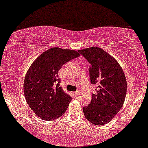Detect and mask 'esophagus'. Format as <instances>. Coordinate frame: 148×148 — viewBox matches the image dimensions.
Here are the masks:
<instances>
[{
    "label": "esophagus",
    "instance_id": "obj_1",
    "mask_svg": "<svg viewBox=\"0 0 148 148\" xmlns=\"http://www.w3.org/2000/svg\"><path fill=\"white\" fill-rule=\"evenodd\" d=\"M73 94L75 96H77L78 95V94H79V92H78V91H75V92H73Z\"/></svg>",
    "mask_w": 148,
    "mask_h": 148
}]
</instances>
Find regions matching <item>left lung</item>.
I'll list each match as a JSON object with an SVG mask.
<instances>
[{"mask_svg":"<svg viewBox=\"0 0 148 148\" xmlns=\"http://www.w3.org/2000/svg\"><path fill=\"white\" fill-rule=\"evenodd\" d=\"M78 52L90 63V83L97 86L90 103L83 107L84 114L92 124H106L124 103L127 90L124 73L117 61L99 47H92Z\"/></svg>","mask_w":148,"mask_h":148,"instance_id":"1","label":"left lung"}]
</instances>
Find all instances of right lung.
I'll list each match as a JSON object with an SVG mask.
<instances>
[{
    "mask_svg": "<svg viewBox=\"0 0 148 148\" xmlns=\"http://www.w3.org/2000/svg\"><path fill=\"white\" fill-rule=\"evenodd\" d=\"M76 51L54 47L33 62L24 81V94L30 108L42 119L55 120L66 112L72 99L60 86L58 71L79 57Z\"/></svg>",
    "mask_w": 148,
    "mask_h": 148,
    "instance_id": "1",
    "label": "right lung"
}]
</instances>
